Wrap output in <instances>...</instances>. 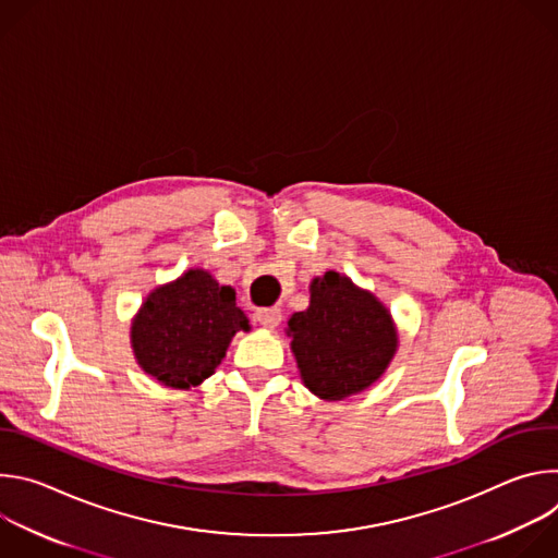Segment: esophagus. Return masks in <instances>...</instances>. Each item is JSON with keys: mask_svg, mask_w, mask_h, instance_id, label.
<instances>
[{"mask_svg": "<svg viewBox=\"0 0 558 558\" xmlns=\"http://www.w3.org/2000/svg\"><path fill=\"white\" fill-rule=\"evenodd\" d=\"M254 320H256L258 325L267 327V329H276V327L280 325V320H282V313H280V308H278V306L258 308V311H256V315H254Z\"/></svg>", "mask_w": 558, "mask_h": 558, "instance_id": "34e87169", "label": "esophagus"}]
</instances>
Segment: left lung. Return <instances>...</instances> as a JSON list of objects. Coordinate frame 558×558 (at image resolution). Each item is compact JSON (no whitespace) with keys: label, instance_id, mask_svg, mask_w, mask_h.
Masks as SVG:
<instances>
[{"label":"left lung","instance_id":"left-lung-1","mask_svg":"<svg viewBox=\"0 0 558 558\" xmlns=\"http://www.w3.org/2000/svg\"><path fill=\"white\" fill-rule=\"evenodd\" d=\"M289 336L304 386L323 400H344L371 386L397 347L381 302L336 271L311 282V304L291 315Z\"/></svg>","mask_w":558,"mask_h":558}]
</instances>
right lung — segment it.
I'll return each mask as SVG.
<instances>
[{
    "mask_svg": "<svg viewBox=\"0 0 558 558\" xmlns=\"http://www.w3.org/2000/svg\"><path fill=\"white\" fill-rule=\"evenodd\" d=\"M247 315L231 287L207 271L190 269L177 282L154 289L132 323V349L141 368L172 388L198 386L225 357Z\"/></svg>",
    "mask_w": 558,
    "mask_h": 558,
    "instance_id": "add662e5",
    "label": "right lung"
}]
</instances>
